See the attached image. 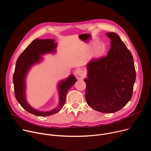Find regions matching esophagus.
<instances>
[{
    "label": "esophagus",
    "mask_w": 151,
    "mask_h": 151,
    "mask_svg": "<svg viewBox=\"0 0 151 151\" xmlns=\"http://www.w3.org/2000/svg\"><path fill=\"white\" fill-rule=\"evenodd\" d=\"M78 75L80 76V77H84L85 75V73L83 70H81L78 72Z\"/></svg>",
    "instance_id": "obj_1"
}]
</instances>
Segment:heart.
<instances>
[{
	"mask_svg": "<svg viewBox=\"0 0 151 151\" xmlns=\"http://www.w3.org/2000/svg\"><path fill=\"white\" fill-rule=\"evenodd\" d=\"M105 47L103 44H100L97 45L93 50L91 55L94 58H99L101 57L105 52Z\"/></svg>",
	"mask_w": 151,
	"mask_h": 151,
	"instance_id": "heart-1",
	"label": "heart"
}]
</instances>
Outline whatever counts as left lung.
I'll list each match as a JSON object with an SVG mask.
<instances>
[{"instance_id":"1","label":"left lung","mask_w":151,"mask_h":151,"mask_svg":"<svg viewBox=\"0 0 151 151\" xmlns=\"http://www.w3.org/2000/svg\"><path fill=\"white\" fill-rule=\"evenodd\" d=\"M106 35L111 39L109 52L87 65L85 99L94 110L114 113L131 100L136 70L133 56L119 36L114 32Z\"/></svg>"}]
</instances>
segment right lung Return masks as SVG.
I'll use <instances>...</instances> for the list:
<instances>
[{"mask_svg": "<svg viewBox=\"0 0 151 151\" xmlns=\"http://www.w3.org/2000/svg\"><path fill=\"white\" fill-rule=\"evenodd\" d=\"M54 39H36L21 53L17 59L13 76L14 92L17 101L28 112L39 116H47L59 112L66 101V96L69 90L77 81L71 74L66 79L58 81L57 88L58 94V104L52 110L42 111L33 108L28 103L26 97V78L32 68L41 63L47 54H54L58 43Z\"/></svg>", "mask_w": 151, "mask_h": 151, "instance_id": "right-lung-1", "label": "right lung"}]
</instances>
